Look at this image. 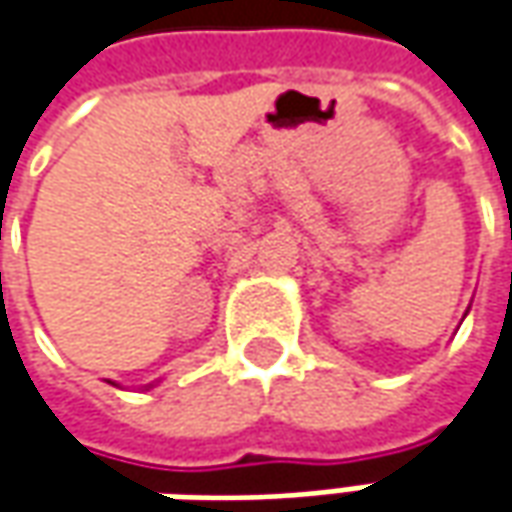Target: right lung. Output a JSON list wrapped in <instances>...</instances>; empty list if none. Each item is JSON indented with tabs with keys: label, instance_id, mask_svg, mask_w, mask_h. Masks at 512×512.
<instances>
[{
	"label": "right lung",
	"instance_id": "obj_1",
	"mask_svg": "<svg viewBox=\"0 0 512 512\" xmlns=\"http://www.w3.org/2000/svg\"><path fill=\"white\" fill-rule=\"evenodd\" d=\"M147 388H152V385H147Z\"/></svg>",
	"mask_w": 512,
	"mask_h": 512
}]
</instances>
